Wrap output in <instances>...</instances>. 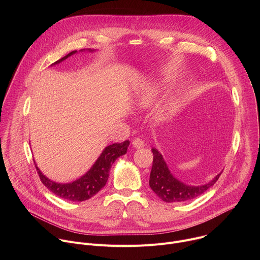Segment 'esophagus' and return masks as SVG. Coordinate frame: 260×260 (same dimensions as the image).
I'll list each match as a JSON object with an SVG mask.
<instances>
[{"label":"esophagus","mask_w":260,"mask_h":260,"mask_svg":"<svg viewBox=\"0 0 260 260\" xmlns=\"http://www.w3.org/2000/svg\"><path fill=\"white\" fill-rule=\"evenodd\" d=\"M132 144H133V146L135 148H142V147H144V142L141 139H134Z\"/></svg>","instance_id":"34e87169"}]
</instances>
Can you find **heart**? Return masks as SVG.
Returning <instances> with one entry per match:
<instances>
[{
  "instance_id": "obj_1",
  "label": "heart",
  "mask_w": 260,
  "mask_h": 260,
  "mask_svg": "<svg viewBox=\"0 0 260 260\" xmlns=\"http://www.w3.org/2000/svg\"><path fill=\"white\" fill-rule=\"evenodd\" d=\"M156 91H157V88L156 87H154V86H150V87H146L144 90H143V92H142V99L143 100H150L155 93H156Z\"/></svg>"
}]
</instances>
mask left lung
Returning a JSON list of instances; mask_svg holds the SVG:
<instances>
[{
    "instance_id": "left-lung-1",
    "label": "left lung",
    "mask_w": 260,
    "mask_h": 260,
    "mask_svg": "<svg viewBox=\"0 0 260 260\" xmlns=\"http://www.w3.org/2000/svg\"><path fill=\"white\" fill-rule=\"evenodd\" d=\"M153 164L150 173L149 185L156 196L166 203H180L196 199L206 192L219 179L218 174L207 184L191 186L176 179L170 172L162 155L155 148H152Z\"/></svg>"
}]
</instances>
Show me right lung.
<instances>
[{
    "instance_id": "1",
    "label": "right lung",
    "mask_w": 260,
    "mask_h": 260,
    "mask_svg": "<svg viewBox=\"0 0 260 260\" xmlns=\"http://www.w3.org/2000/svg\"><path fill=\"white\" fill-rule=\"evenodd\" d=\"M93 51L92 49H81L80 51ZM77 50H74L67 54L66 56L61 57L60 59L56 60L52 64L59 63L60 61L64 60L69 56L75 54ZM51 64V66H52ZM129 145V141L126 140L122 143H114L112 145L107 146L100 157L96 159L94 165L91 167V169L84 174L81 178L73 181L71 183H56L54 181H51L47 177H45L39 168L35 164L37 173H38L41 182L45 185V186L53 192L55 196L72 202H83L86 200H89L90 198L94 197L107 183V180L109 178V172L111 167H112L113 162L121 155L126 153L127 147ZM35 162V161H34Z\"/></svg>"
}]
</instances>
